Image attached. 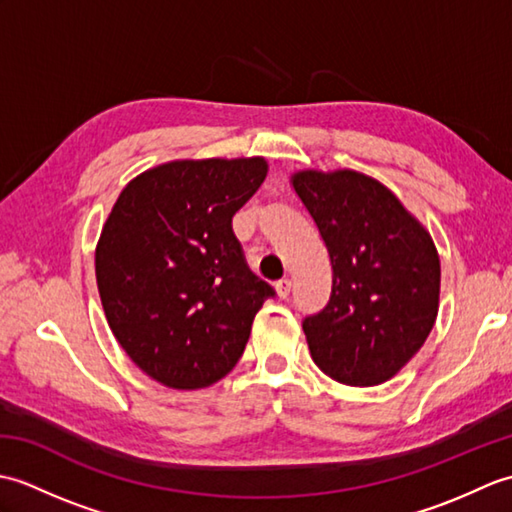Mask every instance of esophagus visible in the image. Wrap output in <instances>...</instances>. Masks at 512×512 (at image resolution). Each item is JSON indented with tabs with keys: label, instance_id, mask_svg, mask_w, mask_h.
I'll list each match as a JSON object with an SVG mask.
<instances>
[{
	"label": "esophagus",
	"instance_id": "1",
	"mask_svg": "<svg viewBox=\"0 0 512 512\" xmlns=\"http://www.w3.org/2000/svg\"><path fill=\"white\" fill-rule=\"evenodd\" d=\"M275 290H277V297L279 299H288V295H290V290H292V281L288 279V277H284V279H279L277 284H275Z\"/></svg>",
	"mask_w": 512,
	"mask_h": 512
}]
</instances>
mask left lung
Segmentation results:
<instances>
[{
	"instance_id": "obj_1",
	"label": "left lung",
	"mask_w": 512,
	"mask_h": 512,
	"mask_svg": "<svg viewBox=\"0 0 512 512\" xmlns=\"http://www.w3.org/2000/svg\"><path fill=\"white\" fill-rule=\"evenodd\" d=\"M292 187L330 253L332 295L303 319L312 361L352 387L396 376L438 317L440 257L431 235L378 180L299 171Z\"/></svg>"
}]
</instances>
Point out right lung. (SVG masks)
<instances>
[{"mask_svg": "<svg viewBox=\"0 0 512 512\" xmlns=\"http://www.w3.org/2000/svg\"><path fill=\"white\" fill-rule=\"evenodd\" d=\"M266 173L264 158L176 160L118 195L96 246V284L116 341L158 383L200 389L224 378L275 297L233 233Z\"/></svg>", "mask_w": 512, "mask_h": 512, "instance_id": "1", "label": "right lung"}]
</instances>
